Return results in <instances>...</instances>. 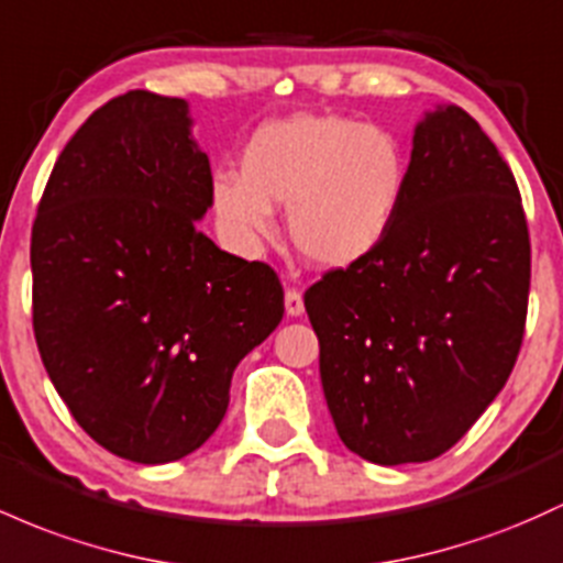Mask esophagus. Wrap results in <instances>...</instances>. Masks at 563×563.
<instances>
[{
    "mask_svg": "<svg viewBox=\"0 0 563 563\" xmlns=\"http://www.w3.org/2000/svg\"><path fill=\"white\" fill-rule=\"evenodd\" d=\"M286 312L291 314V318L305 314V299H301V294L296 291V288H286Z\"/></svg>",
    "mask_w": 563,
    "mask_h": 563,
    "instance_id": "esophagus-1",
    "label": "esophagus"
}]
</instances>
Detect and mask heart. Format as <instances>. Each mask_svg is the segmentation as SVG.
Masks as SVG:
<instances>
[{"mask_svg":"<svg viewBox=\"0 0 563 563\" xmlns=\"http://www.w3.org/2000/svg\"><path fill=\"white\" fill-rule=\"evenodd\" d=\"M404 146L385 128L339 114L264 122L240 154V173L211 184L216 224L234 249L256 253L288 208L294 249L323 269L361 264L385 243L406 195Z\"/></svg>","mask_w":563,"mask_h":563,"instance_id":"heart-1","label":"heart"}]
</instances>
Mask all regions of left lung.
Returning <instances> with one entry per match:
<instances>
[{
	"instance_id": "left-lung-1",
	"label": "left lung",
	"mask_w": 563,
	"mask_h": 563,
	"mask_svg": "<svg viewBox=\"0 0 563 563\" xmlns=\"http://www.w3.org/2000/svg\"><path fill=\"white\" fill-rule=\"evenodd\" d=\"M411 144L385 243L305 294L333 424L376 465L435 460L473 428L516 366L532 277L516 178L478 122L443 103Z\"/></svg>"
}]
</instances>
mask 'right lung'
I'll return each mask as SVG.
<instances>
[{"label":"right lung","mask_w":563,"mask_h":563,"mask_svg":"<svg viewBox=\"0 0 563 563\" xmlns=\"http://www.w3.org/2000/svg\"><path fill=\"white\" fill-rule=\"evenodd\" d=\"M211 184L189 103L131 90L71 135L31 230L47 376L92 441L141 465L213 435L234 368L283 320L275 272L197 230Z\"/></svg>","instance_id":"add662e5"}]
</instances>
